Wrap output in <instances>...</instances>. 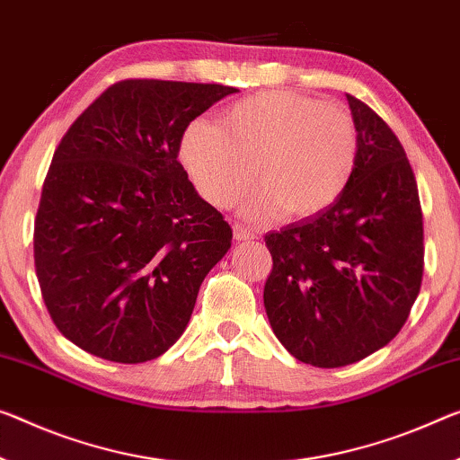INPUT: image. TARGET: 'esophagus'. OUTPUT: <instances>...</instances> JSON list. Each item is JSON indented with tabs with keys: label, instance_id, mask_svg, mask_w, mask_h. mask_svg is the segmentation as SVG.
I'll return each instance as SVG.
<instances>
[{
	"label": "esophagus",
	"instance_id": "1",
	"mask_svg": "<svg viewBox=\"0 0 460 460\" xmlns=\"http://www.w3.org/2000/svg\"><path fill=\"white\" fill-rule=\"evenodd\" d=\"M232 230H234V238L236 240H252L254 238V232L246 228L244 224H232Z\"/></svg>",
	"mask_w": 460,
	"mask_h": 460
}]
</instances>
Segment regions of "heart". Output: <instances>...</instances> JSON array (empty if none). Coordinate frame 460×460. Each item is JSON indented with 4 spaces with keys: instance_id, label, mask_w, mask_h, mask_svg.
<instances>
[{
    "instance_id": "heart-1",
    "label": "heart",
    "mask_w": 460,
    "mask_h": 460,
    "mask_svg": "<svg viewBox=\"0 0 460 460\" xmlns=\"http://www.w3.org/2000/svg\"><path fill=\"white\" fill-rule=\"evenodd\" d=\"M181 160L216 208L246 201L252 220H306L335 203L358 162V129L348 111L289 90L259 92L222 112V127L195 119L182 133Z\"/></svg>"
}]
</instances>
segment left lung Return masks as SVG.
<instances>
[{
	"mask_svg": "<svg viewBox=\"0 0 460 460\" xmlns=\"http://www.w3.org/2000/svg\"><path fill=\"white\" fill-rule=\"evenodd\" d=\"M358 162L335 203L270 232L273 267L263 302L296 359L339 368L368 358L405 324L423 275L418 182L401 141L348 94Z\"/></svg>",
	"mask_w": 460,
	"mask_h": 460,
	"instance_id": "obj_1",
	"label": "left lung"
}]
</instances>
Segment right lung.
Masks as SVG:
<instances>
[{"label": "right lung", "mask_w": 460, "mask_h": 460, "mask_svg": "<svg viewBox=\"0 0 460 460\" xmlns=\"http://www.w3.org/2000/svg\"><path fill=\"white\" fill-rule=\"evenodd\" d=\"M222 84H112L61 137L34 217V267L55 327L119 364L182 335L232 228L179 162L182 133Z\"/></svg>", "instance_id": "1"}]
</instances>
